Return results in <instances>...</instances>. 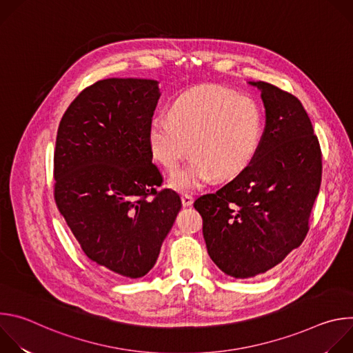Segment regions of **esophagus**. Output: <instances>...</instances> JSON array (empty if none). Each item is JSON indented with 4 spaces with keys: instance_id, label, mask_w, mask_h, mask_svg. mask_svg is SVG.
Listing matches in <instances>:
<instances>
[{
    "instance_id": "obj_1",
    "label": "esophagus",
    "mask_w": 353,
    "mask_h": 353,
    "mask_svg": "<svg viewBox=\"0 0 353 353\" xmlns=\"http://www.w3.org/2000/svg\"><path fill=\"white\" fill-rule=\"evenodd\" d=\"M192 203H194V199H192L191 195L184 194V195L181 196V204H183V207H191Z\"/></svg>"
}]
</instances>
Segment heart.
<instances>
[{
	"instance_id": "heart-1",
	"label": "heart",
	"mask_w": 353,
	"mask_h": 353,
	"mask_svg": "<svg viewBox=\"0 0 353 353\" xmlns=\"http://www.w3.org/2000/svg\"><path fill=\"white\" fill-rule=\"evenodd\" d=\"M261 113L253 99L221 86H198L180 94L170 114L152 119L148 141L154 158L174 170L190 150L192 161L170 179L174 190H195L214 176L228 180L254 158Z\"/></svg>"
}]
</instances>
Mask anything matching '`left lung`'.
I'll return each instance as SVG.
<instances>
[{
    "instance_id": "left-lung-1",
    "label": "left lung",
    "mask_w": 353,
    "mask_h": 353,
    "mask_svg": "<svg viewBox=\"0 0 353 353\" xmlns=\"http://www.w3.org/2000/svg\"><path fill=\"white\" fill-rule=\"evenodd\" d=\"M265 128L250 165L215 194L195 199L216 267L237 279L279 264L305 240L321 184V149L300 100L263 81Z\"/></svg>"
}]
</instances>
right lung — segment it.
<instances>
[{
    "mask_svg": "<svg viewBox=\"0 0 353 353\" xmlns=\"http://www.w3.org/2000/svg\"><path fill=\"white\" fill-rule=\"evenodd\" d=\"M161 97L155 79L109 78L82 90L56 139L54 196L83 253L117 276L155 265L180 196L157 191L148 130Z\"/></svg>",
    "mask_w": 353,
    "mask_h": 353,
    "instance_id": "1",
    "label": "right lung"
}]
</instances>
